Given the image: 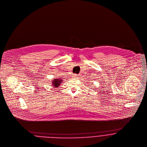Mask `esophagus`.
Segmentation results:
<instances>
[{"label": "esophagus", "mask_w": 147, "mask_h": 147, "mask_svg": "<svg viewBox=\"0 0 147 147\" xmlns=\"http://www.w3.org/2000/svg\"><path fill=\"white\" fill-rule=\"evenodd\" d=\"M78 75H74L73 76H72V78H75V79H77V78H78Z\"/></svg>", "instance_id": "34e87169"}]
</instances>
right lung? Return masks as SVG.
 Returning <instances> with one entry per match:
<instances>
[{
	"label": "right lung",
	"mask_w": 147,
	"mask_h": 147,
	"mask_svg": "<svg viewBox=\"0 0 147 147\" xmlns=\"http://www.w3.org/2000/svg\"><path fill=\"white\" fill-rule=\"evenodd\" d=\"M63 80L61 79H55L52 81V87H53L55 88H57L62 83Z\"/></svg>",
	"instance_id": "1"
}]
</instances>
